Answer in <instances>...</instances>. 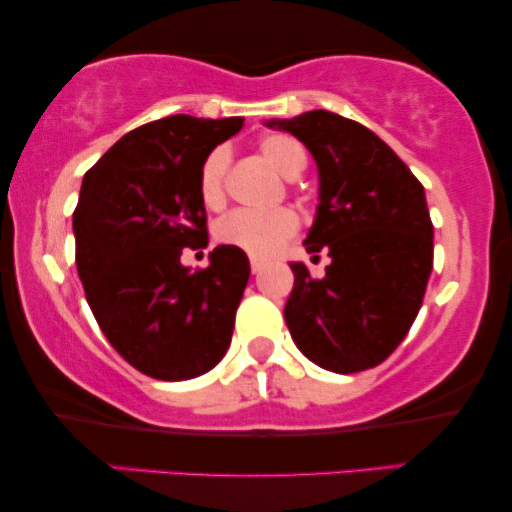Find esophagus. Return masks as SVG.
Listing matches in <instances>:
<instances>
[{
  "instance_id": "esophagus-1",
  "label": "esophagus",
  "mask_w": 512,
  "mask_h": 512,
  "mask_svg": "<svg viewBox=\"0 0 512 512\" xmlns=\"http://www.w3.org/2000/svg\"><path fill=\"white\" fill-rule=\"evenodd\" d=\"M263 265H265L263 258H256V256H251V272H261Z\"/></svg>"
}]
</instances>
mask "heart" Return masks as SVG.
<instances>
[{"instance_id": "b5f03b06", "label": "heart", "mask_w": 512, "mask_h": 512, "mask_svg": "<svg viewBox=\"0 0 512 512\" xmlns=\"http://www.w3.org/2000/svg\"><path fill=\"white\" fill-rule=\"evenodd\" d=\"M263 160L275 167L284 179H296L307 167L305 146L289 135H265L256 144ZM228 149L216 146L205 156L198 172V193L207 209H221L228 198ZM300 219L291 207H277L270 212H237L223 216L216 223L214 237L223 247L247 251L251 256H272L298 233Z\"/></svg>"}]
</instances>
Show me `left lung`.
<instances>
[{
    "label": "left lung",
    "mask_w": 512,
    "mask_h": 512,
    "mask_svg": "<svg viewBox=\"0 0 512 512\" xmlns=\"http://www.w3.org/2000/svg\"><path fill=\"white\" fill-rule=\"evenodd\" d=\"M268 125L291 132L317 160L319 209L305 249L331 256L321 279L291 263V338L331 373L380 366L408 335L433 268L424 186L373 130L333 111Z\"/></svg>",
    "instance_id": "obj_1"
}]
</instances>
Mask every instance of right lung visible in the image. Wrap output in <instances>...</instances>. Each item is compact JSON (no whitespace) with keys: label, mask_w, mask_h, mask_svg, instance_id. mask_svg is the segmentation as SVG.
<instances>
[{"label":"right lung","mask_w":512,"mask_h":512,"mask_svg":"<svg viewBox=\"0 0 512 512\" xmlns=\"http://www.w3.org/2000/svg\"><path fill=\"white\" fill-rule=\"evenodd\" d=\"M240 130V116L158 118L123 135L83 177L74 235L86 300L111 347L156 380L207 373L233 338L247 254L221 244L195 272L181 254L207 247L202 160Z\"/></svg>","instance_id":"add662e5"}]
</instances>
